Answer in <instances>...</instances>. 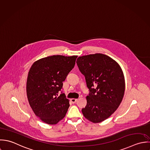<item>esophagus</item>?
<instances>
[{"label": "esophagus", "instance_id": "esophagus-1", "mask_svg": "<svg viewBox=\"0 0 150 150\" xmlns=\"http://www.w3.org/2000/svg\"><path fill=\"white\" fill-rule=\"evenodd\" d=\"M77 101H78V99H76V98H71V101L73 104L76 103L77 102Z\"/></svg>", "mask_w": 150, "mask_h": 150}]
</instances>
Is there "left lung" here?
I'll list each match as a JSON object with an SVG mask.
<instances>
[{
    "label": "left lung",
    "mask_w": 150,
    "mask_h": 150,
    "mask_svg": "<svg viewBox=\"0 0 150 150\" xmlns=\"http://www.w3.org/2000/svg\"><path fill=\"white\" fill-rule=\"evenodd\" d=\"M77 65L89 90L84 117L93 123L109 118L118 108L125 92V78L120 65L109 56L96 53L79 57Z\"/></svg>",
    "instance_id": "8db88e82"
}]
</instances>
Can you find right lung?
Returning <instances> with one entry per match:
<instances>
[{
	"label": "right lung",
	"instance_id": "add662e5",
	"mask_svg": "<svg viewBox=\"0 0 150 150\" xmlns=\"http://www.w3.org/2000/svg\"><path fill=\"white\" fill-rule=\"evenodd\" d=\"M77 56H52L38 60L30 67L27 82L29 104L37 117L55 125L62 120L69 107L62 88L68 74L74 68Z\"/></svg>",
	"mask_w": 150,
	"mask_h": 150
}]
</instances>
